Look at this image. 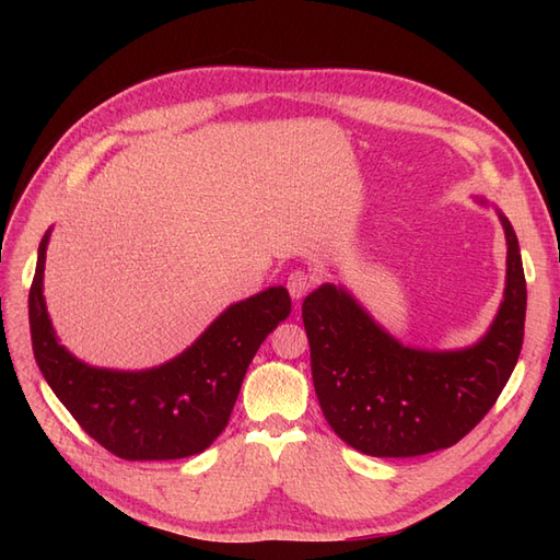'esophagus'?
Listing matches in <instances>:
<instances>
[{
    "mask_svg": "<svg viewBox=\"0 0 560 560\" xmlns=\"http://www.w3.org/2000/svg\"><path fill=\"white\" fill-rule=\"evenodd\" d=\"M315 284V278L311 273H306V270H292L290 278H287V290H290L292 299H303Z\"/></svg>",
    "mask_w": 560,
    "mask_h": 560,
    "instance_id": "34e87169",
    "label": "esophagus"
}]
</instances>
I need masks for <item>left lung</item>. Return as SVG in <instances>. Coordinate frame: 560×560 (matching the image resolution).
Masks as SVG:
<instances>
[{
  "label": "left lung",
  "mask_w": 560,
  "mask_h": 560,
  "mask_svg": "<svg viewBox=\"0 0 560 560\" xmlns=\"http://www.w3.org/2000/svg\"><path fill=\"white\" fill-rule=\"evenodd\" d=\"M495 212L506 238L504 296L477 343L457 350L404 346L343 284L325 282L303 299L319 409L354 451L413 457L448 448L474 430L510 381L528 294L516 233Z\"/></svg>",
  "instance_id": "1"
}]
</instances>
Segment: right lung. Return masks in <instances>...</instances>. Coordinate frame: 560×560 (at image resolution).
Returning <instances> with one entry per match:
<instances>
[{"label":"right lung","mask_w":560,"mask_h":560,"mask_svg":"<svg viewBox=\"0 0 560 560\" xmlns=\"http://www.w3.org/2000/svg\"><path fill=\"white\" fill-rule=\"evenodd\" d=\"M50 229L30 287V334L46 383L100 446L124 460H179L224 432L247 366L266 336L290 317L282 284L231 303L171 362L118 371L81 362L56 336L44 299Z\"/></svg>","instance_id":"right-lung-1"}]
</instances>
